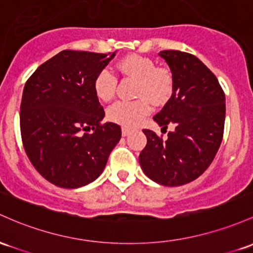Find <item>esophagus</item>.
I'll list each match as a JSON object with an SVG mask.
<instances>
[{
    "label": "esophagus",
    "instance_id": "1",
    "mask_svg": "<svg viewBox=\"0 0 253 253\" xmlns=\"http://www.w3.org/2000/svg\"><path fill=\"white\" fill-rule=\"evenodd\" d=\"M121 132H122V135H124V137H127V135H128L129 133H131V129L127 128V127H122Z\"/></svg>",
    "mask_w": 253,
    "mask_h": 253
}]
</instances>
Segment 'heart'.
Wrapping results in <instances>:
<instances>
[{
  "label": "heart",
  "instance_id": "obj_1",
  "mask_svg": "<svg viewBox=\"0 0 253 253\" xmlns=\"http://www.w3.org/2000/svg\"><path fill=\"white\" fill-rule=\"evenodd\" d=\"M121 73L138 79L134 101L116 102L108 109L107 116L110 121L126 127H134L151 112V100L155 104L165 102L173 90V79L165 68L156 67L150 57L131 54L118 62ZM116 77L109 68H103L93 79V91L98 99L108 102L115 95Z\"/></svg>",
  "mask_w": 253,
  "mask_h": 253
}]
</instances>
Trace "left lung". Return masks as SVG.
I'll return each instance as SVG.
<instances>
[{
    "mask_svg": "<svg viewBox=\"0 0 253 253\" xmlns=\"http://www.w3.org/2000/svg\"><path fill=\"white\" fill-rule=\"evenodd\" d=\"M173 79V93L154 116L167 129L166 141L154 131L143 129L146 146L139 155L145 175L163 186H181L207 170L215 158L223 137L226 97L217 78L198 57L179 50H163Z\"/></svg>",
    "mask_w": 253,
    "mask_h": 253,
    "instance_id": "1",
    "label": "left lung"
}]
</instances>
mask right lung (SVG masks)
<instances>
[{"label": "right lung", "mask_w": 253, "mask_h": 253, "mask_svg": "<svg viewBox=\"0 0 253 253\" xmlns=\"http://www.w3.org/2000/svg\"><path fill=\"white\" fill-rule=\"evenodd\" d=\"M115 52L63 50L36 69L25 84L20 105L24 149L36 170L51 184L78 188L104 170L121 138L104 110L93 79ZM92 133H83L89 130Z\"/></svg>", "instance_id": "right-lung-1"}]
</instances>
